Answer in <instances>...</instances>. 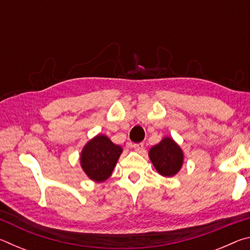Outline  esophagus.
<instances>
[{"instance_id": "1", "label": "esophagus", "mask_w": 250, "mask_h": 250, "mask_svg": "<svg viewBox=\"0 0 250 250\" xmlns=\"http://www.w3.org/2000/svg\"><path fill=\"white\" fill-rule=\"evenodd\" d=\"M132 146L137 152H142V150H143V143H134Z\"/></svg>"}]
</instances>
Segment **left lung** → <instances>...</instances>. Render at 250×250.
I'll return each instance as SVG.
<instances>
[{
  "label": "left lung",
  "mask_w": 250,
  "mask_h": 250,
  "mask_svg": "<svg viewBox=\"0 0 250 250\" xmlns=\"http://www.w3.org/2000/svg\"><path fill=\"white\" fill-rule=\"evenodd\" d=\"M149 158L160 175H176L183 167L184 153L181 146L170 137H164L149 151Z\"/></svg>",
  "instance_id": "1"
}]
</instances>
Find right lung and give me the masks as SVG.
I'll list each match as a JSON object with an SVG mask.
<instances>
[{"label": "right lung", "mask_w": 250, "mask_h": 250, "mask_svg": "<svg viewBox=\"0 0 250 250\" xmlns=\"http://www.w3.org/2000/svg\"><path fill=\"white\" fill-rule=\"evenodd\" d=\"M122 151L107 135L97 134L80 152V167L91 181L101 183L112 174Z\"/></svg>", "instance_id": "add662e5"}]
</instances>
